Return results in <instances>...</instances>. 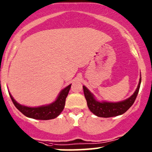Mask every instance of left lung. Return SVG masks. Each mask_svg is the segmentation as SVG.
I'll use <instances>...</instances> for the list:
<instances>
[{
  "mask_svg": "<svg viewBox=\"0 0 152 152\" xmlns=\"http://www.w3.org/2000/svg\"><path fill=\"white\" fill-rule=\"evenodd\" d=\"M141 82V76L140 77L138 86L134 93L128 99L123 101L117 102L98 101L95 98L94 95L86 86H83L84 96L87 102L88 107L93 114L98 117H102V118H110V117L121 115L126 113L134 103L138 91H139Z\"/></svg>",
  "mask_w": 152,
  "mask_h": 152,
  "instance_id": "left-lung-1",
  "label": "left lung"
}]
</instances>
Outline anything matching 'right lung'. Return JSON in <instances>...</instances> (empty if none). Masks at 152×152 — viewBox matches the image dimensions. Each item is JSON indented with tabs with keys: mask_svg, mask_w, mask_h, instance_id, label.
<instances>
[{
	"mask_svg": "<svg viewBox=\"0 0 152 152\" xmlns=\"http://www.w3.org/2000/svg\"><path fill=\"white\" fill-rule=\"evenodd\" d=\"M71 84H69L66 88L61 90L56 99L53 102L39 107H28L19 104L14 99L11 93H8L15 107L25 116L33 119L46 121V120L54 119L57 118L63 110L66 99L71 89Z\"/></svg>",
	"mask_w": 152,
	"mask_h": 152,
	"instance_id": "obj_1",
	"label": "right lung"
}]
</instances>
